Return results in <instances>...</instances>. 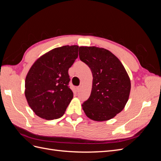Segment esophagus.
<instances>
[{
	"label": "esophagus",
	"instance_id": "1",
	"mask_svg": "<svg viewBox=\"0 0 161 161\" xmlns=\"http://www.w3.org/2000/svg\"><path fill=\"white\" fill-rule=\"evenodd\" d=\"M76 91H77V92H79V91H80V86H77V87H76Z\"/></svg>",
	"mask_w": 161,
	"mask_h": 161
}]
</instances>
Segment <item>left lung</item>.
<instances>
[{
    "instance_id": "1",
    "label": "left lung",
    "mask_w": 161,
    "mask_h": 161,
    "mask_svg": "<svg viewBox=\"0 0 161 161\" xmlns=\"http://www.w3.org/2000/svg\"><path fill=\"white\" fill-rule=\"evenodd\" d=\"M79 58L92 75L91 95L82 104V109L96 121L114 118L129 99L131 82L128 72L118 58L105 48L80 46Z\"/></svg>"
}]
</instances>
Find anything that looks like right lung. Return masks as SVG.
<instances>
[{
  "mask_svg": "<svg viewBox=\"0 0 161 161\" xmlns=\"http://www.w3.org/2000/svg\"><path fill=\"white\" fill-rule=\"evenodd\" d=\"M79 46L56 47L37 58L25 78L27 103L38 117L47 120L64 115L73 98L68 86L69 68L78 57Z\"/></svg>",
  "mask_w": 161,
  "mask_h": 161,
  "instance_id": "1",
  "label": "right lung"
}]
</instances>
